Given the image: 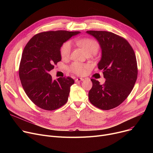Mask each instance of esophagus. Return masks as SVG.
Wrapping results in <instances>:
<instances>
[{"label":"esophagus","mask_w":153,"mask_h":153,"mask_svg":"<svg viewBox=\"0 0 153 153\" xmlns=\"http://www.w3.org/2000/svg\"><path fill=\"white\" fill-rule=\"evenodd\" d=\"M84 81V79H82V78H77V79L75 80V81H76V82H81V81Z\"/></svg>","instance_id":"34e87169"}]
</instances>
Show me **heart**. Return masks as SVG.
<instances>
[{"label": "heart", "instance_id": "1", "mask_svg": "<svg viewBox=\"0 0 153 153\" xmlns=\"http://www.w3.org/2000/svg\"><path fill=\"white\" fill-rule=\"evenodd\" d=\"M77 44L82 48L87 54H95L99 50V45L97 42L91 38H84L77 41ZM72 50V45L70 42L64 43L61 48V56L62 58H67L70 56ZM90 68L89 64H82L77 62L72 63L69 66V71L77 75H84Z\"/></svg>", "mask_w": 153, "mask_h": 153}]
</instances>
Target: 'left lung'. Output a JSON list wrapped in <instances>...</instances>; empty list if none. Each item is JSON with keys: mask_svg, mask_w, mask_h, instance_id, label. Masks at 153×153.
<instances>
[{"mask_svg": "<svg viewBox=\"0 0 153 153\" xmlns=\"http://www.w3.org/2000/svg\"><path fill=\"white\" fill-rule=\"evenodd\" d=\"M97 39L102 50L98 68L106 81L103 84L91 79L89 99L95 107L108 110L120 105L131 93L138 76L136 56L127 40L111 32L87 31Z\"/></svg>", "mask_w": 153, "mask_h": 153, "instance_id": "obj_1", "label": "left lung"}]
</instances>
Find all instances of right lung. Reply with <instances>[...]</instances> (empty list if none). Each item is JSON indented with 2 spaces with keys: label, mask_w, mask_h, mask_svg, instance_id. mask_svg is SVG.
Listing matches in <instances>:
<instances>
[{
  "label": "right lung",
  "mask_w": 153,
  "mask_h": 153,
  "mask_svg": "<svg viewBox=\"0 0 153 153\" xmlns=\"http://www.w3.org/2000/svg\"><path fill=\"white\" fill-rule=\"evenodd\" d=\"M79 33L65 30L42 32L32 37L24 48L19 77L28 98L38 107L54 110L67 102L74 79L64 77L53 80L49 72L61 60L62 44Z\"/></svg>",
  "instance_id": "1"
}]
</instances>
